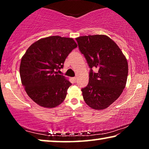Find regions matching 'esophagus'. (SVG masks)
Listing matches in <instances>:
<instances>
[{
	"label": "esophagus",
	"instance_id": "1",
	"mask_svg": "<svg viewBox=\"0 0 149 149\" xmlns=\"http://www.w3.org/2000/svg\"><path fill=\"white\" fill-rule=\"evenodd\" d=\"M73 79H74V81H76V80H77V77H73Z\"/></svg>",
	"mask_w": 149,
	"mask_h": 149
}]
</instances>
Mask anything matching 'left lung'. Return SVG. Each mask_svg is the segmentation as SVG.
<instances>
[{
	"label": "left lung",
	"mask_w": 149,
	"mask_h": 149,
	"mask_svg": "<svg viewBox=\"0 0 149 149\" xmlns=\"http://www.w3.org/2000/svg\"><path fill=\"white\" fill-rule=\"evenodd\" d=\"M91 68L89 84L81 89L84 99L93 109L108 108L123 92L128 74L125 56L116 43L104 35L75 39ZM96 67L97 72L92 69Z\"/></svg>",
	"instance_id": "obj_1"
}]
</instances>
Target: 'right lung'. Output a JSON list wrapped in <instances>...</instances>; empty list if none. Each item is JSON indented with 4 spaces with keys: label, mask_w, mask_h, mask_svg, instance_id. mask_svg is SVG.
Instances as JSON below:
<instances>
[{
    "label": "right lung",
    "mask_w": 149,
    "mask_h": 149,
    "mask_svg": "<svg viewBox=\"0 0 149 149\" xmlns=\"http://www.w3.org/2000/svg\"><path fill=\"white\" fill-rule=\"evenodd\" d=\"M77 47L72 38L50 36L27 49L22 58L19 74L27 94L37 104L51 108L64 101L72 84L57 71Z\"/></svg>",
    "instance_id": "add662e5"
}]
</instances>
